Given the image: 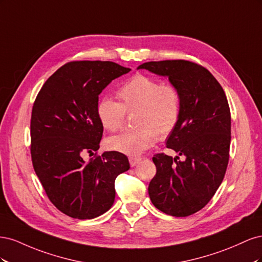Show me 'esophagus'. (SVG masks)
Returning <instances> with one entry per match:
<instances>
[{
  "mask_svg": "<svg viewBox=\"0 0 262 262\" xmlns=\"http://www.w3.org/2000/svg\"><path fill=\"white\" fill-rule=\"evenodd\" d=\"M129 162H130L131 167H134V166H137L141 162V158L140 157H129Z\"/></svg>",
  "mask_w": 262,
  "mask_h": 262,
  "instance_id": "obj_1",
  "label": "esophagus"
}]
</instances>
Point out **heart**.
<instances>
[{"instance_id": "1", "label": "heart", "mask_w": 262, "mask_h": 262, "mask_svg": "<svg viewBox=\"0 0 262 262\" xmlns=\"http://www.w3.org/2000/svg\"><path fill=\"white\" fill-rule=\"evenodd\" d=\"M121 102L105 97L97 105L101 125L117 131L125 120V112L134 114L136 131H125L107 139V147L129 156H139L158 139L167 138L175 130L181 114L180 95L171 85L143 74L132 76L119 91Z\"/></svg>"}]
</instances>
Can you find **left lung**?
<instances>
[{
	"mask_svg": "<svg viewBox=\"0 0 262 262\" xmlns=\"http://www.w3.org/2000/svg\"><path fill=\"white\" fill-rule=\"evenodd\" d=\"M167 77L180 95L179 121L166 141L184 161L156 154V175L148 185L154 207L188 216L212 199L223 181L231 144V112L220 83L207 69L185 60L146 62L137 68Z\"/></svg>",
	"mask_w": 262,
	"mask_h": 262,
	"instance_id": "8db88e82",
	"label": "left lung"
}]
</instances>
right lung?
Returning a JSON list of instances; mask_svg holds the SVG:
<instances>
[{"mask_svg": "<svg viewBox=\"0 0 262 262\" xmlns=\"http://www.w3.org/2000/svg\"><path fill=\"white\" fill-rule=\"evenodd\" d=\"M110 61H75L61 67L41 87L31 113V160L50 201L78 220L106 213L116 196L115 180L129 170L124 154L96 152L104 126L98 96L116 78L130 72Z\"/></svg>", "mask_w": 262, "mask_h": 262, "instance_id": "obj_1", "label": "right lung"}]
</instances>
